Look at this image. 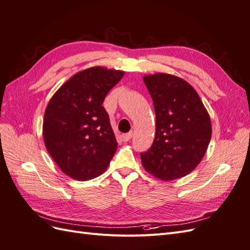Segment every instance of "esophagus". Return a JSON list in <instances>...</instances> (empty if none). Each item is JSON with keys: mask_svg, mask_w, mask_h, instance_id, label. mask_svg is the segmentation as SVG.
Masks as SVG:
<instances>
[{"mask_svg": "<svg viewBox=\"0 0 250 250\" xmlns=\"http://www.w3.org/2000/svg\"><path fill=\"white\" fill-rule=\"evenodd\" d=\"M132 134H133L132 131H129V132L122 134V140H123L124 142H128V141H129V140L132 138Z\"/></svg>", "mask_w": 250, "mask_h": 250, "instance_id": "1", "label": "esophagus"}]
</instances>
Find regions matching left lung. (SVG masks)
<instances>
[{
	"mask_svg": "<svg viewBox=\"0 0 250 250\" xmlns=\"http://www.w3.org/2000/svg\"><path fill=\"white\" fill-rule=\"evenodd\" d=\"M155 109V138L141 153L149 173L163 180L186 176L201 162L211 137L208 113L196 90L169 74L144 77Z\"/></svg>",
	"mask_w": 250,
	"mask_h": 250,
	"instance_id": "obj_1",
	"label": "left lung"
}]
</instances>
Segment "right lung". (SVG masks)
<instances>
[{
	"label": "right lung",
	"instance_id": "right-lung-1",
	"mask_svg": "<svg viewBox=\"0 0 250 250\" xmlns=\"http://www.w3.org/2000/svg\"><path fill=\"white\" fill-rule=\"evenodd\" d=\"M124 72L95 66L77 73L50 100L43 118L48 152L66 175L77 180L99 176L118 143L103 101Z\"/></svg>",
	"mask_w": 250,
	"mask_h": 250
}]
</instances>
